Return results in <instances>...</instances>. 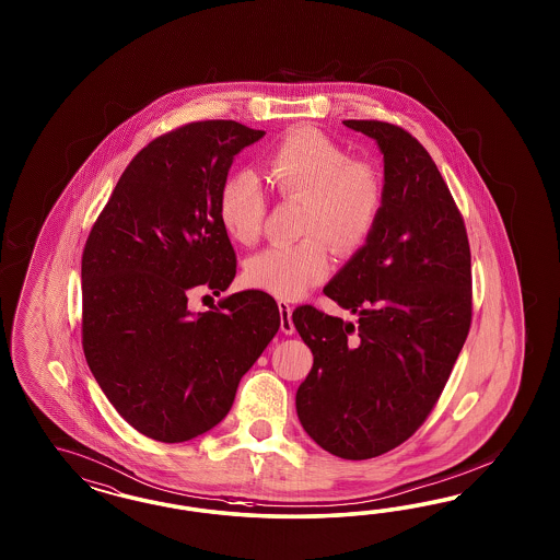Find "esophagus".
Masks as SVG:
<instances>
[{"mask_svg":"<svg viewBox=\"0 0 560 560\" xmlns=\"http://www.w3.org/2000/svg\"><path fill=\"white\" fill-rule=\"evenodd\" d=\"M279 312H281V330L285 335H293L295 332V326H293V320H291L293 307L288 302H279Z\"/></svg>","mask_w":560,"mask_h":560,"instance_id":"obj_1","label":"esophagus"}]
</instances>
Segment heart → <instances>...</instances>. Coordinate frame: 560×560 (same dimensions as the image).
Segmentation results:
<instances>
[{
    "mask_svg": "<svg viewBox=\"0 0 560 560\" xmlns=\"http://www.w3.org/2000/svg\"><path fill=\"white\" fill-rule=\"evenodd\" d=\"M265 174L283 199H302L295 244H277L250 256L246 281L281 300L302 298L330 271V244L353 255L373 236L386 205L380 166L351 158L337 139L316 127H295L265 158ZM267 197L255 174L236 170L221 183L218 215L237 244H253L267 218Z\"/></svg>",
    "mask_w": 560,
    "mask_h": 560,
    "instance_id": "heart-1",
    "label": "heart"
}]
</instances>
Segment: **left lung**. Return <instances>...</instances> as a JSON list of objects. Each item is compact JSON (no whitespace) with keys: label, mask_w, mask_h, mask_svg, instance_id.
<instances>
[{"label":"left lung","mask_w":560,"mask_h":560,"mask_svg":"<svg viewBox=\"0 0 560 560\" xmlns=\"http://www.w3.org/2000/svg\"><path fill=\"white\" fill-rule=\"evenodd\" d=\"M384 153L386 205L370 242L324 293L345 323L302 305L293 324L314 353L295 405L305 433L345 459L398 447L438 405L472 323L464 218L423 145L398 125L345 120Z\"/></svg>","instance_id":"left-lung-1"}]
</instances>
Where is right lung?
<instances>
[{"label":"right lung","instance_id":"add662e5","mask_svg":"<svg viewBox=\"0 0 560 560\" xmlns=\"http://www.w3.org/2000/svg\"><path fill=\"white\" fill-rule=\"evenodd\" d=\"M262 136L236 120H197L155 137L85 240V361L145 438L180 443L213 429L281 326L265 291H240L197 316L187 307L188 289L220 295L236 277L218 199L234 155Z\"/></svg>","mask_w":560,"mask_h":560}]
</instances>
